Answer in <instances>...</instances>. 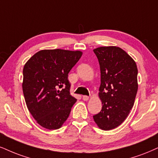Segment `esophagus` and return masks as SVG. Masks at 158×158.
Returning <instances> with one entry per match:
<instances>
[{
    "label": "esophagus",
    "instance_id": "esophagus-1",
    "mask_svg": "<svg viewBox=\"0 0 158 158\" xmlns=\"http://www.w3.org/2000/svg\"><path fill=\"white\" fill-rule=\"evenodd\" d=\"M82 98H83V100H84V101H87V100H89V97L88 96H86V95H84V96H83Z\"/></svg>",
    "mask_w": 158,
    "mask_h": 158
}]
</instances>
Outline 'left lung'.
Segmentation results:
<instances>
[{
	"mask_svg": "<svg viewBox=\"0 0 158 158\" xmlns=\"http://www.w3.org/2000/svg\"><path fill=\"white\" fill-rule=\"evenodd\" d=\"M93 51L100 64L99 97L102 106L93 118L101 130H113L126 119L135 102L139 86L137 66L118 47H100Z\"/></svg>",
	"mask_w": 158,
	"mask_h": 158,
	"instance_id": "left-lung-1",
	"label": "left lung"
}]
</instances>
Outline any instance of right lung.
<instances>
[{
  "instance_id": "1",
  "label": "right lung",
  "mask_w": 158,
  "mask_h": 158,
  "mask_svg": "<svg viewBox=\"0 0 158 158\" xmlns=\"http://www.w3.org/2000/svg\"><path fill=\"white\" fill-rule=\"evenodd\" d=\"M80 50H42L23 68V91L29 112L48 130L61 127L77 100L70 94L68 74L82 56Z\"/></svg>"
}]
</instances>
